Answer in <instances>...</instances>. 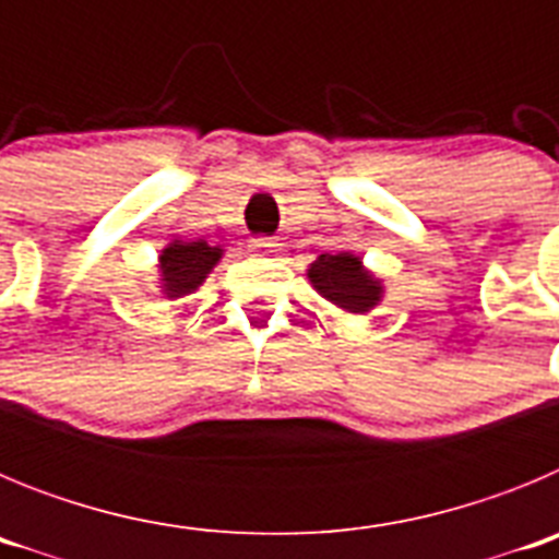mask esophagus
I'll list each match as a JSON object with an SVG mask.
<instances>
[{"instance_id": "esophagus-1", "label": "esophagus", "mask_w": 559, "mask_h": 559, "mask_svg": "<svg viewBox=\"0 0 559 559\" xmlns=\"http://www.w3.org/2000/svg\"><path fill=\"white\" fill-rule=\"evenodd\" d=\"M249 251H251V257H274L276 243L271 240V237H257V240H251L249 243Z\"/></svg>"}]
</instances>
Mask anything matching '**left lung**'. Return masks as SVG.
I'll list each match as a JSON object with an SVG mask.
<instances>
[{
  "label": "left lung",
  "mask_w": 559,
  "mask_h": 559,
  "mask_svg": "<svg viewBox=\"0 0 559 559\" xmlns=\"http://www.w3.org/2000/svg\"><path fill=\"white\" fill-rule=\"evenodd\" d=\"M308 280L330 305L344 313H369L383 299V283L353 251L319 254L310 263Z\"/></svg>",
  "instance_id": "1"
}]
</instances>
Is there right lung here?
Here are the masks:
<instances>
[{"mask_svg": "<svg viewBox=\"0 0 559 559\" xmlns=\"http://www.w3.org/2000/svg\"><path fill=\"white\" fill-rule=\"evenodd\" d=\"M224 249L210 246L206 240H170L159 254V288L167 299H179V296L199 290L210 271L221 263Z\"/></svg>", "mask_w": 559, "mask_h": 559, "instance_id": "1", "label": "right lung"}]
</instances>
